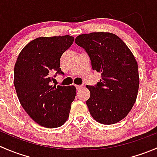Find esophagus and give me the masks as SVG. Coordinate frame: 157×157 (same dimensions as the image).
<instances>
[{
	"instance_id": "34e87169",
	"label": "esophagus",
	"mask_w": 157,
	"mask_h": 157,
	"mask_svg": "<svg viewBox=\"0 0 157 157\" xmlns=\"http://www.w3.org/2000/svg\"><path fill=\"white\" fill-rule=\"evenodd\" d=\"M75 86H76V89H77V90H80V89H81V88H82V86H81V85H75Z\"/></svg>"
}]
</instances>
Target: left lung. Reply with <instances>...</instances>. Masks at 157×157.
<instances>
[{
	"label": "left lung",
	"instance_id": "left-lung-1",
	"mask_svg": "<svg viewBox=\"0 0 157 157\" xmlns=\"http://www.w3.org/2000/svg\"><path fill=\"white\" fill-rule=\"evenodd\" d=\"M75 43L85 49L92 69L102 79L86 101L90 115L98 122L112 124L125 118L132 109L139 88L138 66L125 43L111 33H91L77 36Z\"/></svg>",
	"mask_w": 157,
	"mask_h": 157
}]
</instances>
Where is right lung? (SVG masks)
I'll list each match as a JSON object with an SVG mask.
<instances>
[{"label": "right lung", "instance_id": "right-lung-1", "mask_svg": "<svg viewBox=\"0 0 157 157\" xmlns=\"http://www.w3.org/2000/svg\"><path fill=\"white\" fill-rule=\"evenodd\" d=\"M73 36L39 37L20 52L14 67V86L30 118L45 128H58L69 117L76 96L74 86L52 85L53 74H63L60 58L74 42Z\"/></svg>", "mask_w": 157, "mask_h": 157}]
</instances>
